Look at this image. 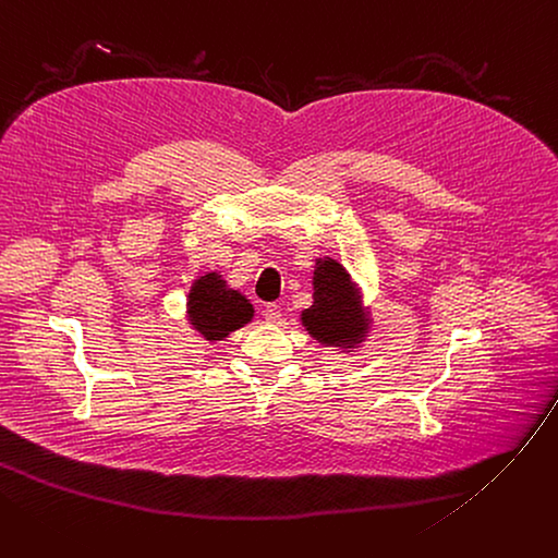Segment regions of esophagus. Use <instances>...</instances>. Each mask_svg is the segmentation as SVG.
Wrapping results in <instances>:
<instances>
[{
  "instance_id": "34e87169",
  "label": "esophagus",
  "mask_w": 558,
  "mask_h": 558,
  "mask_svg": "<svg viewBox=\"0 0 558 558\" xmlns=\"http://www.w3.org/2000/svg\"><path fill=\"white\" fill-rule=\"evenodd\" d=\"M265 318H267V323H271V325L280 323V318H282V312H280V307H278L276 303L267 305V307H265Z\"/></svg>"
}]
</instances>
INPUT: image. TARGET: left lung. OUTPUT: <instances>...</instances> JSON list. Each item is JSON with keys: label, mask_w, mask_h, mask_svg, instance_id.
<instances>
[{"label": "left lung", "mask_w": 558, "mask_h": 558, "mask_svg": "<svg viewBox=\"0 0 558 558\" xmlns=\"http://www.w3.org/2000/svg\"><path fill=\"white\" fill-rule=\"evenodd\" d=\"M314 303L303 310L301 320L310 337L323 348L352 352L361 348L369 331V312L348 269L331 257H318L314 267Z\"/></svg>", "instance_id": "8db88e82"}]
</instances>
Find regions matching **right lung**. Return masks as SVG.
<instances>
[{
  "label": "right lung",
  "mask_w": 558,
  "mask_h": 558,
  "mask_svg": "<svg viewBox=\"0 0 558 558\" xmlns=\"http://www.w3.org/2000/svg\"><path fill=\"white\" fill-rule=\"evenodd\" d=\"M185 316L197 337L208 343L229 339V333L253 318V305L244 293L231 289L219 271L197 276L189 291Z\"/></svg>",
  "instance_id": "obj_1"
}]
</instances>
